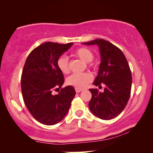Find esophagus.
Instances as JSON below:
<instances>
[{"label": "esophagus", "instance_id": "34e87169", "mask_svg": "<svg viewBox=\"0 0 153 153\" xmlns=\"http://www.w3.org/2000/svg\"><path fill=\"white\" fill-rule=\"evenodd\" d=\"M75 91H76L77 93H80V92L82 91L83 89L82 88H75Z\"/></svg>", "mask_w": 153, "mask_h": 153}]
</instances>
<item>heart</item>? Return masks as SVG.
<instances>
[{"label": "heart", "mask_w": 153, "mask_h": 153, "mask_svg": "<svg viewBox=\"0 0 153 153\" xmlns=\"http://www.w3.org/2000/svg\"><path fill=\"white\" fill-rule=\"evenodd\" d=\"M74 55L85 62H90L93 60L94 55L91 50L87 48H79L74 52ZM57 65L62 74H68L70 72L68 60L65 56H60L57 60ZM93 79L91 73L84 72L81 74H73L67 79V83L75 88H83L90 83Z\"/></svg>", "instance_id": "1"}]
</instances>
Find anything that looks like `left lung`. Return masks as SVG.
I'll list each match as a JSON object with an SVG mask.
<instances>
[{
	"label": "left lung",
	"instance_id": "8db88e82",
	"mask_svg": "<svg viewBox=\"0 0 153 153\" xmlns=\"http://www.w3.org/2000/svg\"><path fill=\"white\" fill-rule=\"evenodd\" d=\"M83 45L99 47L101 62L93 85H105L102 93L90 89L89 108L97 118L111 120L123 111L130 97L132 77L128 62L119 48L105 39H96Z\"/></svg>",
	"mask_w": 153,
	"mask_h": 153
}]
</instances>
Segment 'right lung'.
I'll return each instance as SVG.
<instances>
[{"mask_svg": "<svg viewBox=\"0 0 153 153\" xmlns=\"http://www.w3.org/2000/svg\"><path fill=\"white\" fill-rule=\"evenodd\" d=\"M72 45L43 43L30 52L25 62L21 80L23 99L33 118L42 124L53 125L60 122L76 95L72 85L62 88L57 95L52 93L64 83L57 60Z\"/></svg>", "mask_w": 153, "mask_h": 153, "instance_id": "right-lung-1", "label": "right lung"}]
</instances>
